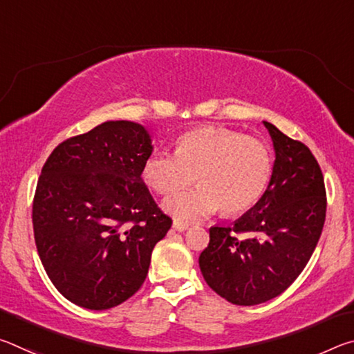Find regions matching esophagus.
I'll return each instance as SVG.
<instances>
[{"instance_id":"34e87169","label":"esophagus","mask_w":354,"mask_h":354,"mask_svg":"<svg viewBox=\"0 0 354 354\" xmlns=\"http://www.w3.org/2000/svg\"><path fill=\"white\" fill-rule=\"evenodd\" d=\"M173 230L178 231V232H183L185 230H189V223H184V221L175 220V221H173Z\"/></svg>"}]
</instances>
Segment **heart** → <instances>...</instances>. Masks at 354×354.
Returning <instances> with one entry per match:
<instances>
[{"mask_svg": "<svg viewBox=\"0 0 354 354\" xmlns=\"http://www.w3.org/2000/svg\"><path fill=\"white\" fill-rule=\"evenodd\" d=\"M273 171L270 147L226 128H196L176 140V151H154L143 164L145 183L158 194H173L198 179V187L164 201L176 220L194 221L223 211L247 212L266 194Z\"/></svg>", "mask_w": 354, "mask_h": 354, "instance_id": "b5f03b06", "label": "heart"}]
</instances>
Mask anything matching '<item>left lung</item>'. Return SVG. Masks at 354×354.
<instances>
[{
  "label": "left lung",
  "mask_w": 354,
  "mask_h": 354,
  "mask_svg": "<svg viewBox=\"0 0 354 354\" xmlns=\"http://www.w3.org/2000/svg\"><path fill=\"white\" fill-rule=\"evenodd\" d=\"M263 127L274 149L266 194L232 226H212L198 259L207 286L239 306L266 303L298 278L326 215L325 181L314 154L274 124L263 122Z\"/></svg>",
  "instance_id": "8db88e82"
}]
</instances>
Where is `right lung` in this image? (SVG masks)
I'll return each mask as SVG.
<instances>
[{"instance_id":"right-lung-1","label":"right lung","mask_w":354,"mask_h":354,"mask_svg":"<svg viewBox=\"0 0 354 354\" xmlns=\"http://www.w3.org/2000/svg\"><path fill=\"white\" fill-rule=\"evenodd\" d=\"M151 136L128 120L104 122L55 148L32 205L34 239L56 289L77 306H118L140 289L171 218L142 179Z\"/></svg>"}]
</instances>
